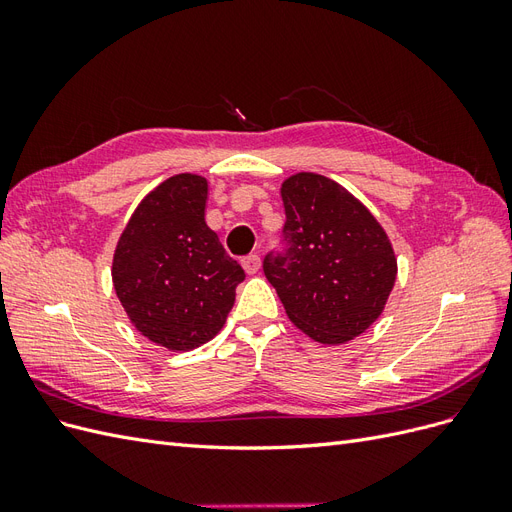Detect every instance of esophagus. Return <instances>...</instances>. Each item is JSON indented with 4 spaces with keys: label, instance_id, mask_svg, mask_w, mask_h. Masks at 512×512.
I'll use <instances>...</instances> for the list:
<instances>
[{
    "label": "esophagus",
    "instance_id": "esophagus-1",
    "mask_svg": "<svg viewBox=\"0 0 512 512\" xmlns=\"http://www.w3.org/2000/svg\"><path fill=\"white\" fill-rule=\"evenodd\" d=\"M241 265H243V269H245V273H247V275H256V273L260 271L262 260H260V256H258V254H252V256L243 258Z\"/></svg>",
    "mask_w": 512,
    "mask_h": 512
}]
</instances>
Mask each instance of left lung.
<instances>
[{
    "label": "left lung",
    "mask_w": 512,
    "mask_h": 512,
    "mask_svg": "<svg viewBox=\"0 0 512 512\" xmlns=\"http://www.w3.org/2000/svg\"><path fill=\"white\" fill-rule=\"evenodd\" d=\"M286 254L262 271L286 316L314 342L342 346L384 312L397 280V256L382 224L344 185L297 173L284 179Z\"/></svg>",
    "instance_id": "8db88e82"
}]
</instances>
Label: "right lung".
Here are the masks:
<instances>
[{
	"instance_id": "1",
	"label": "right lung",
	"mask_w": 512,
	"mask_h": 512,
	"mask_svg": "<svg viewBox=\"0 0 512 512\" xmlns=\"http://www.w3.org/2000/svg\"><path fill=\"white\" fill-rule=\"evenodd\" d=\"M207 196L203 175L168 177L138 203L113 254V286L132 327L173 352L222 331L245 277L205 222Z\"/></svg>"
}]
</instances>
